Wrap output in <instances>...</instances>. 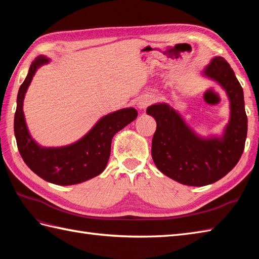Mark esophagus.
<instances>
[{
  "label": "esophagus",
  "mask_w": 259,
  "mask_h": 259,
  "mask_svg": "<svg viewBox=\"0 0 259 259\" xmlns=\"http://www.w3.org/2000/svg\"><path fill=\"white\" fill-rule=\"evenodd\" d=\"M152 102V100H151V98L150 97H148V96H144V97H141L139 100H138V108L139 109H141V110H145L148 106H149V104Z\"/></svg>",
  "instance_id": "1"
}]
</instances>
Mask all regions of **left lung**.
Returning a JSON list of instances; mask_svg holds the SVG:
<instances>
[{"label": "left lung", "instance_id": "obj_1", "mask_svg": "<svg viewBox=\"0 0 259 259\" xmlns=\"http://www.w3.org/2000/svg\"><path fill=\"white\" fill-rule=\"evenodd\" d=\"M202 74L218 82L230 102V118L222 137L202 138L167 103L147 108L157 121L151 156L160 171L187 186H206L225 177L243 155L247 137V115L243 88L228 62L213 58Z\"/></svg>", "mask_w": 259, "mask_h": 259}]
</instances>
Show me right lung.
<instances>
[{"label":"right lung","mask_w":259,"mask_h":259,"mask_svg":"<svg viewBox=\"0 0 259 259\" xmlns=\"http://www.w3.org/2000/svg\"><path fill=\"white\" fill-rule=\"evenodd\" d=\"M48 58L40 56L32 62L26 78L21 84L14 115V135L18 149L26 166L38 177L59 186L81 184L100 175L106 168L113 136L137 118L134 108H125L104 115L95 126L72 145L46 148L33 140L25 123L23 101L33 75Z\"/></svg>","instance_id":"right-lung-1"}]
</instances>
